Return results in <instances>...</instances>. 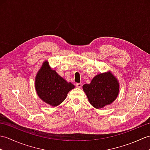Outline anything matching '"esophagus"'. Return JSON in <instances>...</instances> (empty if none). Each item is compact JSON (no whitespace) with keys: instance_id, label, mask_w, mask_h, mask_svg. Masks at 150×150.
<instances>
[{"instance_id":"34e87169","label":"esophagus","mask_w":150,"mask_h":150,"mask_svg":"<svg viewBox=\"0 0 150 150\" xmlns=\"http://www.w3.org/2000/svg\"><path fill=\"white\" fill-rule=\"evenodd\" d=\"M76 86L79 88H81L82 86V83H77L76 84Z\"/></svg>"}]
</instances>
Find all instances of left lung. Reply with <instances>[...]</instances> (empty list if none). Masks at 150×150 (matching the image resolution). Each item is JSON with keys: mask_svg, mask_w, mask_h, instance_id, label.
Returning a JSON list of instances; mask_svg holds the SVG:
<instances>
[{"mask_svg": "<svg viewBox=\"0 0 150 150\" xmlns=\"http://www.w3.org/2000/svg\"><path fill=\"white\" fill-rule=\"evenodd\" d=\"M82 88L92 106L101 108L116 99L119 85L116 78L108 72L96 75L90 84H85Z\"/></svg>", "mask_w": 150, "mask_h": 150, "instance_id": "1", "label": "left lung"}]
</instances>
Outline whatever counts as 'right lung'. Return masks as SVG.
Wrapping results in <instances>:
<instances>
[{
    "label": "right lung",
    "mask_w": 150,
    "mask_h": 150,
    "mask_svg": "<svg viewBox=\"0 0 150 150\" xmlns=\"http://www.w3.org/2000/svg\"><path fill=\"white\" fill-rule=\"evenodd\" d=\"M74 88V85L67 82L55 70L51 69L47 62L43 63L36 76L37 95L44 102L52 106L61 104L68 92Z\"/></svg>",
    "instance_id": "add662e5"
}]
</instances>
